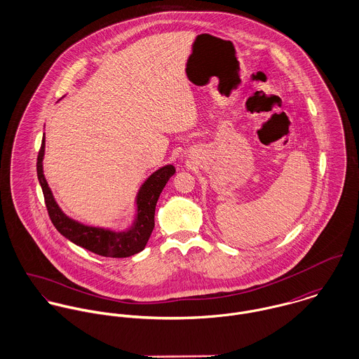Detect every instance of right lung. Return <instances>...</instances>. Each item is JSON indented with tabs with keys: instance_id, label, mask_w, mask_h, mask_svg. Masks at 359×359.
Listing matches in <instances>:
<instances>
[{
	"instance_id": "add662e5",
	"label": "right lung",
	"mask_w": 359,
	"mask_h": 359,
	"mask_svg": "<svg viewBox=\"0 0 359 359\" xmlns=\"http://www.w3.org/2000/svg\"><path fill=\"white\" fill-rule=\"evenodd\" d=\"M46 141L43 138L41 148L37 156V177L44 194L48 215L53 226L70 242L81 246L98 256L123 258L140 253L145 249L154 228V208L157 199L165 187L167 181L174 175V165L168 164L157 171L145 181L137 196L138 214L134 225L124 232H111L102 228L87 226L66 217L57 207L51 189L43 174V156Z\"/></svg>"
}]
</instances>
